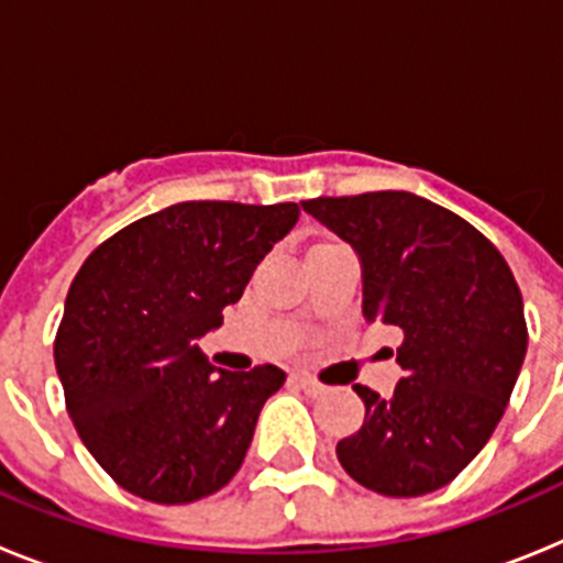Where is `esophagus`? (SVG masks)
Returning <instances> with one entry per match:
<instances>
[{
    "label": "esophagus",
    "mask_w": 563,
    "mask_h": 563,
    "mask_svg": "<svg viewBox=\"0 0 563 563\" xmlns=\"http://www.w3.org/2000/svg\"><path fill=\"white\" fill-rule=\"evenodd\" d=\"M292 380H296L298 386H301V389H305L307 395H310V397L324 395V383H318L316 377H310V375H301V372H296V375H292Z\"/></svg>",
    "instance_id": "esophagus-1"
}]
</instances>
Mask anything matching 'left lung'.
<instances>
[{"label":"left lung","instance_id":"8db88e82","mask_svg":"<svg viewBox=\"0 0 563 563\" xmlns=\"http://www.w3.org/2000/svg\"><path fill=\"white\" fill-rule=\"evenodd\" d=\"M363 262V316L402 332L395 395L355 386L361 431L338 462L383 496L449 485L507 409L527 352L521 290L499 247L449 208L409 191L301 202Z\"/></svg>","mask_w":563,"mask_h":563}]
</instances>
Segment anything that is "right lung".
<instances>
[{
    "label": "right lung",
    "instance_id": "add662e5",
    "mask_svg": "<svg viewBox=\"0 0 563 563\" xmlns=\"http://www.w3.org/2000/svg\"><path fill=\"white\" fill-rule=\"evenodd\" d=\"M298 220L296 202H177L89 253L53 355L69 420L123 490L188 505L233 479L278 366L228 372L197 338L222 324L253 271Z\"/></svg>",
    "mask_w": 563,
    "mask_h": 563
}]
</instances>
